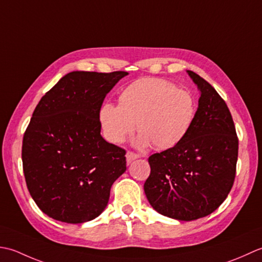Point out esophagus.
Instances as JSON below:
<instances>
[{
  "mask_svg": "<svg viewBox=\"0 0 262 262\" xmlns=\"http://www.w3.org/2000/svg\"><path fill=\"white\" fill-rule=\"evenodd\" d=\"M125 157H126L127 164H130L131 162H133L135 159H137L139 157V155L136 154V152H133V151H127L126 155H125Z\"/></svg>",
  "mask_w": 262,
  "mask_h": 262,
  "instance_id": "esophagus-1",
  "label": "esophagus"
}]
</instances>
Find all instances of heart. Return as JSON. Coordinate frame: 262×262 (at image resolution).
<instances>
[{"label": "heart", "mask_w": 262, "mask_h": 262, "mask_svg": "<svg viewBox=\"0 0 262 262\" xmlns=\"http://www.w3.org/2000/svg\"><path fill=\"white\" fill-rule=\"evenodd\" d=\"M119 101L104 104L99 112L103 135L112 143L123 142L137 122L140 145L151 141L157 149L172 148L189 132L196 112L189 92L156 78L137 80L122 92Z\"/></svg>", "instance_id": "heart-1"}]
</instances>
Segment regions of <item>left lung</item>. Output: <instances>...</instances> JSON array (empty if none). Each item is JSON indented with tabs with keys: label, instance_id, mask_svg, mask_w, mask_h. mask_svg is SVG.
Masks as SVG:
<instances>
[{
	"label": "left lung",
	"instance_id": "8db88e82",
	"mask_svg": "<svg viewBox=\"0 0 262 262\" xmlns=\"http://www.w3.org/2000/svg\"><path fill=\"white\" fill-rule=\"evenodd\" d=\"M188 73L200 90L194 121L178 145L148 158L150 175L143 185L155 210L185 222L210 215L227 198L238 155L225 100L199 74Z\"/></svg>",
	"mask_w": 262,
	"mask_h": 262
}]
</instances>
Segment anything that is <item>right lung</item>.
<instances>
[{"label":"right lung","mask_w":262,"mask_h":262,"mask_svg":"<svg viewBox=\"0 0 262 262\" xmlns=\"http://www.w3.org/2000/svg\"><path fill=\"white\" fill-rule=\"evenodd\" d=\"M126 74L73 71L37 104L21 157L31 198L53 220L80 224L98 217L125 172L126 151L100 136L99 112Z\"/></svg>","instance_id":"right-lung-1"}]
</instances>
